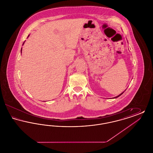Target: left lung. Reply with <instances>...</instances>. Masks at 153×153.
<instances>
[{
	"label": "left lung",
	"instance_id": "1",
	"mask_svg": "<svg viewBox=\"0 0 153 153\" xmlns=\"http://www.w3.org/2000/svg\"><path fill=\"white\" fill-rule=\"evenodd\" d=\"M122 94H123V93H122V94H120V95H119V96H117V97H115V98H117V97H119V96H120V95H122Z\"/></svg>",
	"mask_w": 153,
	"mask_h": 153
}]
</instances>
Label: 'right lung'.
Instances as JSON below:
<instances>
[{"mask_svg": "<svg viewBox=\"0 0 153 153\" xmlns=\"http://www.w3.org/2000/svg\"><path fill=\"white\" fill-rule=\"evenodd\" d=\"M23 44H24V43H23Z\"/></svg>", "mask_w": 153, "mask_h": 153, "instance_id": "right-lung-1", "label": "right lung"}]
</instances>
